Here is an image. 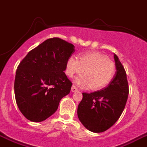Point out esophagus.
<instances>
[{
  "label": "esophagus",
  "instance_id": "1",
  "mask_svg": "<svg viewBox=\"0 0 147 147\" xmlns=\"http://www.w3.org/2000/svg\"><path fill=\"white\" fill-rule=\"evenodd\" d=\"M71 91H72V92H77V91H79V90H78V89L75 86H72V88H71Z\"/></svg>",
  "mask_w": 147,
  "mask_h": 147
}]
</instances>
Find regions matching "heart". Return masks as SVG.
Instances as JSON below:
<instances>
[{"label": "heart", "instance_id": "heart-1", "mask_svg": "<svg viewBox=\"0 0 147 147\" xmlns=\"http://www.w3.org/2000/svg\"><path fill=\"white\" fill-rule=\"evenodd\" d=\"M84 75L75 79L78 86L83 88L90 87L92 90H100L111 82L115 72V65L107 57L98 52L81 53L77 59L70 57L66 63V74L69 77L76 74Z\"/></svg>", "mask_w": 147, "mask_h": 147}]
</instances>
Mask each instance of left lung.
<instances>
[{
	"label": "left lung",
	"instance_id": "1",
	"mask_svg": "<svg viewBox=\"0 0 147 147\" xmlns=\"http://www.w3.org/2000/svg\"><path fill=\"white\" fill-rule=\"evenodd\" d=\"M116 72L107 87L95 92L83 93L78 105V116L86 128L101 133L112 127L120 117L129 93L125 71L114 53Z\"/></svg>",
	"mask_w": 147,
	"mask_h": 147
}]
</instances>
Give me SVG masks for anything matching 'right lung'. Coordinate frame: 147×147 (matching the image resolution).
I'll list each match as a JSON object with an SVG mask.
<instances>
[{"instance_id":"1","label":"right lung","mask_w":147,"mask_h":147,"mask_svg":"<svg viewBox=\"0 0 147 147\" xmlns=\"http://www.w3.org/2000/svg\"><path fill=\"white\" fill-rule=\"evenodd\" d=\"M75 46L59 38H49L30 51L16 72V105L27 120L42 122L58 109L72 83L64 71Z\"/></svg>"}]
</instances>
